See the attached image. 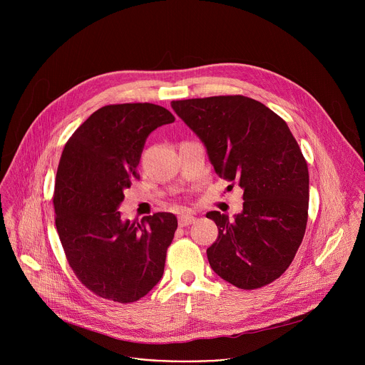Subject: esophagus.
<instances>
[{
	"label": "esophagus",
	"instance_id": "34e87169",
	"mask_svg": "<svg viewBox=\"0 0 365 365\" xmlns=\"http://www.w3.org/2000/svg\"><path fill=\"white\" fill-rule=\"evenodd\" d=\"M195 221H196V218H195L193 215H190V214H182V215H179V225H180V227H187V225L193 224Z\"/></svg>",
	"mask_w": 365,
	"mask_h": 365
}]
</instances>
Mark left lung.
I'll list each match as a JSON object with an SVG mask.
<instances>
[{"mask_svg":"<svg viewBox=\"0 0 365 365\" xmlns=\"http://www.w3.org/2000/svg\"><path fill=\"white\" fill-rule=\"evenodd\" d=\"M203 141L215 173L244 189L242 212L218 211V240L206 250L212 270L244 290L270 284L292 264L309 207V170L286 121L242 95L172 101Z\"/></svg>","mask_w":365,"mask_h":365,"instance_id":"obj_1","label":"left lung"}]
</instances>
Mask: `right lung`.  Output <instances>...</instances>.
<instances>
[{
  "label": "right lung",
  "instance_id": "1",
  "mask_svg": "<svg viewBox=\"0 0 365 365\" xmlns=\"http://www.w3.org/2000/svg\"><path fill=\"white\" fill-rule=\"evenodd\" d=\"M175 121L148 102L113 103L95 111L68 140L59 162L53 206L56 230L78 280L96 296L133 303L163 276L178 220L158 212L121 220L124 190L148 134Z\"/></svg>",
  "mask_w": 365,
  "mask_h": 365
}]
</instances>
